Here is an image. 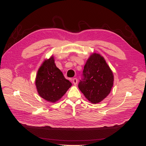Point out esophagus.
Wrapping results in <instances>:
<instances>
[{
	"label": "esophagus",
	"mask_w": 146,
	"mask_h": 146,
	"mask_svg": "<svg viewBox=\"0 0 146 146\" xmlns=\"http://www.w3.org/2000/svg\"><path fill=\"white\" fill-rule=\"evenodd\" d=\"M72 82H73V83L75 85H77V83H78V80H77V78H74L73 79H72Z\"/></svg>",
	"instance_id": "esophagus-1"
}]
</instances>
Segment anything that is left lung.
<instances>
[{
    "label": "left lung",
    "instance_id": "1",
    "mask_svg": "<svg viewBox=\"0 0 146 146\" xmlns=\"http://www.w3.org/2000/svg\"><path fill=\"white\" fill-rule=\"evenodd\" d=\"M82 77L78 88L91 103H99L110 94L113 85V75L100 55L90 56L84 66Z\"/></svg>",
    "mask_w": 146,
    "mask_h": 146
}]
</instances>
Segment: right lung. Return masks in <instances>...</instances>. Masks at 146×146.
<instances>
[{
    "label": "right lung",
    "instance_id": "1",
    "mask_svg": "<svg viewBox=\"0 0 146 146\" xmlns=\"http://www.w3.org/2000/svg\"><path fill=\"white\" fill-rule=\"evenodd\" d=\"M35 83L39 96L50 102L61 99L72 85L56 66L53 56L44 61L39 68Z\"/></svg>",
    "mask_w": 146,
    "mask_h": 146
}]
</instances>
